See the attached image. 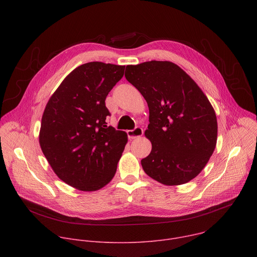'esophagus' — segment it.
<instances>
[{
	"label": "esophagus",
	"instance_id": "esophagus-1",
	"mask_svg": "<svg viewBox=\"0 0 257 257\" xmlns=\"http://www.w3.org/2000/svg\"><path fill=\"white\" fill-rule=\"evenodd\" d=\"M127 134H128L129 139H135V138H138V137L142 136L143 130H142V128H140V127H136V128H134L133 130H128V131H127Z\"/></svg>",
	"mask_w": 257,
	"mask_h": 257
}]
</instances>
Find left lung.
I'll use <instances>...</instances> for the list:
<instances>
[{
	"instance_id": "8db88e82",
	"label": "left lung",
	"mask_w": 257,
	"mask_h": 257,
	"mask_svg": "<svg viewBox=\"0 0 257 257\" xmlns=\"http://www.w3.org/2000/svg\"><path fill=\"white\" fill-rule=\"evenodd\" d=\"M125 77L150 108L144 134L152 142V152L141 160L143 171L167 186L191 181L216 145V116L208 98L184 70L170 61L128 65Z\"/></svg>"
}]
</instances>
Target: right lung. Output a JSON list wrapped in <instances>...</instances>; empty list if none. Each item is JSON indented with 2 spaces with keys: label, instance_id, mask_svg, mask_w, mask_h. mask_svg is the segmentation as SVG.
I'll use <instances>...</instances> for the list:
<instances>
[{
  "label": "right lung",
  "instance_id": "add662e5",
  "mask_svg": "<svg viewBox=\"0 0 257 257\" xmlns=\"http://www.w3.org/2000/svg\"><path fill=\"white\" fill-rule=\"evenodd\" d=\"M125 66L90 62L73 70L50 97L40 130L41 149L55 174L81 191H96L114 178L128 141L106 126L104 100Z\"/></svg>",
  "mask_w": 257,
  "mask_h": 257
}]
</instances>
